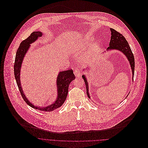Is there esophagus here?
I'll use <instances>...</instances> for the list:
<instances>
[{
  "instance_id": "34e87169",
  "label": "esophagus",
  "mask_w": 148,
  "mask_h": 148,
  "mask_svg": "<svg viewBox=\"0 0 148 148\" xmlns=\"http://www.w3.org/2000/svg\"><path fill=\"white\" fill-rule=\"evenodd\" d=\"M74 75L76 77H80V71L79 70V69H75L74 71Z\"/></svg>"
}]
</instances>
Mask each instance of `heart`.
<instances>
[{
  "instance_id": "b5f03b06",
  "label": "heart",
  "mask_w": 148,
  "mask_h": 148,
  "mask_svg": "<svg viewBox=\"0 0 148 148\" xmlns=\"http://www.w3.org/2000/svg\"><path fill=\"white\" fill-rule=\"evenodd\" d=\"M92 41V38L90 37H86L82 42V44H77L75 47H73L70 49V52L73 55H77L79 53L83 48L84 47V45L89 44L91 43V41ZM100 48L99 44L97 43L94 44L91 47V48L88 49L86 52H85L84 54L82 55L81 56V60L83 63H86L90 61L92 59L94 58L95 55L96 54V53L98 52Z\"/></svg>"
}]
</instances>
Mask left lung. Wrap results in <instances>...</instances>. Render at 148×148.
<instances>
[{
	"mask_svg": "<svg viewBox=\"0 0 148 148\" xmlns=\"http://www.w3.org/2000/svg\"><path fill=\"white\" fill-rule=\"evenodd\" d=\"M111 31V40L109 44V47L107 48L106 51H109L111 50H118L122 53H123L128 60L131 66V68L132 70V79L134 80V69H135V60H134V56L132 52L131 49L127 41L126 40L125 38L120 33L115 31L113 28H110ZM105 51V52H106ZM103 53H104L103 52ZM88 69V68H87ZM82 78L83 79L86 87V92L88 97L90 99V96L89 95V92H88V84L87 80L86 77L84 75H82Z\"/></svg>",
	"mask_w": 148,
	"mask_h": 148,
	"instance_id": "obj_1",
	"label": "left lung"
}]
</instances>
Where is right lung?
<instances>
[{
    "label": "right lung",
    "mask_w": 148,
    "mask_h": 148,
    "mask_svg": "<svg viewBox=\"0 0 148 148\" xmlns=\"http://www.w3.org/2000/svg\"><path fill=\"white\" fill-rule=\"evenodd\" d=\"M42 34L43 33L41 32H33L27 38L23 40L20 43V46L16 52L15 62L14 65V72L18 89L25 103L33 108L37 109L40 111L50 112L60 107L64 104L68 96L69 85L70 84L71 82L75 79V76L72 69L60 72L57 76L56 82L57 87V97L53 103L47 107L36 106L33 104L28 100L23 92L20 82V71L21 65L25 55L29 47H30V44L36 42L39 37L42 36Z\"/></svg>",
    "instance_id": "add662e5"
}]
</instances>
